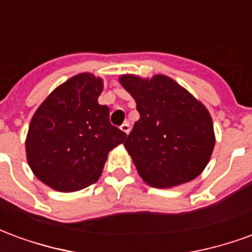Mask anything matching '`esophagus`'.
Wrapping results in <instances>:
<instances>
[{
    "mask_svg": "<svg viewBox=\"0 0 252 252\" xmlns=\"http://www.w3.org/2000/svg\"><path fill=\"white\" fill-rule=\"evenodd\" d=\"M120 129L124 132V133H126V135H128V133L131 132V126H129V123H128V121H126V123H124V124L120 126Z\"/></svg>",
    "mask_w": 252,
    "mask_h": 252,
    "instance_id": "1",
    "label": "esophagus"
}]
</instances>
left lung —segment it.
Segmentation results:
<instances>
[{
    "mask_svg": "<svg viewBox=\"0 0 252 252\" xmlns=\"http://www.w3.org/2000/svg\"><path fill=\"white\" fill-rule=\"evenodd\" d=\"M119 81L140 115L124 147L142 180L166 189L197 178L216 143L205 105L163 74L151 78L123 74Z\"/></svg>",
    "mask_w": 252,
    "mask_h": 252,
    "instance_id": "left-lung-1",
    "label": "left lung"
}]
</instances>
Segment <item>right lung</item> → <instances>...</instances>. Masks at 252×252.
I'll return each mask as SVG.
<instances>
[{
    "label": "right lung",
    "mask_w": 252,
    "mask_h": 252,
    "mask_svg": "<svg viewBox=\"0 0 252 252\" xmlns=\"http://www.w3.org/2000/svg\"><path fill=\"white\" fill-rule=\"evenodd\" d=\"M104 81L81 72L54 89L30 123L25 153L32 173L63 193L97 182L108 154L126 135L110 124L109 108L98 104Z\"/></svg>",
    "instance_id": "1"
}]
</instances>
